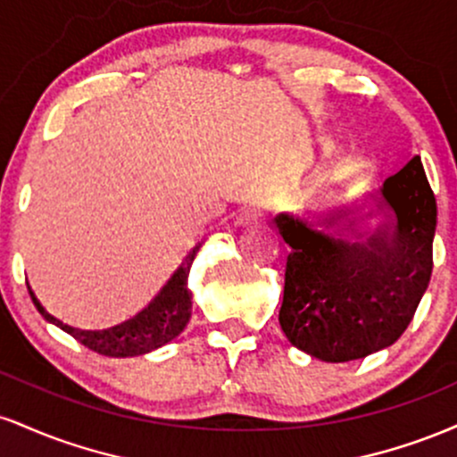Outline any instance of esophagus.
Instances as JSON below:
<instances>
[{
    "instance_id": "1",
    "label": "esophagus",
    "mask_w": 457,
    "mask_h": 457,
    "mask_svg": "<svg viewBox=\"0 0 457 457\" xmlns=\"http://www.w3.org/2000/svg\"><path fill=\"white\" fill-rule=\"evenodd\" d=\"M264 217V211H262V208H246V211L240 214V219L238 221L240 223H253V221H260V219Z\"/></svg>"
}]
</instances>
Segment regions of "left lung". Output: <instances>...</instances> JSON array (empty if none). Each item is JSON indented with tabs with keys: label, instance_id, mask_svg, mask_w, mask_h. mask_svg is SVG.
Returning a JSON list of instances; mask_svg holds the SVG:
<instances>
[{
	"label": "left lung",
	"instance_id": "obj_1",
	"mask_svg": "<svg viewBox=\"0 0 457 457\" xmlns=\"http://www.w3.org/2000/svg\"><path fill=\"white\" fill-rule=\"evenodd\" d=\"M382 197L393 217L367 238L345 214L275 219L290 245L281 330L320 361L345 363L389 348L428 290L436 197L419 156L386 178Z\"/></svg>",
	"mask_w": 457,
	"mask_h": 457
}]
</instances>
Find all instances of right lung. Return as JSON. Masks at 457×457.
Masks as SVG:
<instances>
[{"instance_id": "obj_1", "label": "right lung", "mask_w": 457, "mask_h": 457, "mask_svg": "<svg viewBox=\"0 0 457 457\" xmlns=\"http://www.w3.org/2000/svg\"><path fill=\"white\" fill-rule=\"evenodd\" d=\"M197 255V246L187 255L180 269L174 272L170 281L162 286V290L154 296L144 312L137 316L127 320V322L118 324V327L104 328V330H81L72 328L68 324L51 316L46 309L40 305L38 298L34 296L29 287V296L34 301L36 309L43 313L45 320L54 322L62 330L83 344L86 348L104 356H115V359H124V356H139L152 350L161 348L167 342L178 337L187 327L188 318H191V290H188V270H191L193 260Z\"/></svg>"}]
</instances>
